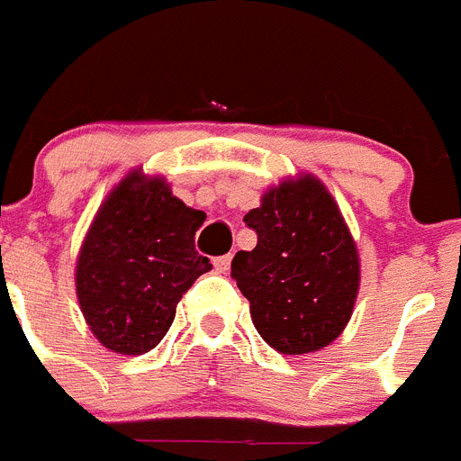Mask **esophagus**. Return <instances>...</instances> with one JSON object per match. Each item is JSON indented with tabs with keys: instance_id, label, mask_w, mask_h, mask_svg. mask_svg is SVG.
I'll return each instance as SVG.
<instances>
[{
	"instance_id": "34e87169",
	"label": "esophagus",
	"mask_w": 461,
	"mask_h": 461,
	"mask_svg": "<svg viewBox=\"0 0 461 461\" xmlns=\"http://www.w3.org/2000/svg\"><path fill=\"white\" fill-rule=\"evenodd\" d=\"M230 265H231V255H220V258L212 260V267H215V272L218 274L230 272Z\"/></svg>"
}]
</instances>
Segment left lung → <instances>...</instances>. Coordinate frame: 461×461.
Returning a JSON list of instances; mask_svg holds the SVG:
<instances>
[{
    "label": "left lung",
    "mask_w": 461,
    "mask_h": 461,
    "mask_svg": "<svg viewBox=\"0 0 461 461\" xmlns=\"http://www.w3.org/2000/svg\"><path fill=\"white\" fill-rule=\"evenodd\" d=\"M243 220L258 246L234 255L231 276L260 338L288 356L335 342L361 285V258L335 196L314 173H300L272 185Z\"/></svg>",
    "instance_id": "8db88e82"
}]
</instances>
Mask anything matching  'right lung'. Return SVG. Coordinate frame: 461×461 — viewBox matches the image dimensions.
I'll list each match as a JSON object with an SVG mask.
<instances>
[{
    "label": "right lung",
    "mask_w": 461,
    "mask_h": 461,
    "mask_svg": "<svg viewBox=\"0 0 461 461\" xmlns=\"http://www.w3.org/2000/svg\"><path fill=\"white\" fill-rule=\"evenodd\" d=\"M206 212L173 196L164 176L133 168L100 203L75 267L86 326L105 349L140 356L171 328L183 293L211 269L194 250Z\"/></svg>",
    "instance_id": "add662e5"
}]
</instances>
